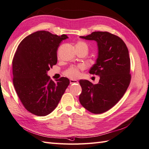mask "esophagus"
<instances>
[{
  "label": "esophagus",
  "instance_id": "34e87169",
  "mask_svg": "<svg viewBox=\"0 0 149 149\" xmlns=\"http://www.w3.org/2000/svg\"><path fill=\"white\" fill-rule=\"evenodd\" d=\"M70 84H75V83H78V81L77 80H74V79H70Z\"/></svg>",
  "mask_w": 149,
  "mask_h": 149
}]
</instances>
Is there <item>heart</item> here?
Wrapping results in <instances>:
<instances>
[{
	"mask_svg": "<svg viewBox=\"0 0 149 149\" xmlns=\"http://www.w3.org/2000/svg\"><path fill=\"white\" fill-rule=\"evenodd\" d=\"M75 47H84L86 49H88V46L86 42H83V41H78L75 45ZM82 68V67L78 66V67H71L65 70L64 72V75L67 77L70 78V79H77L79 74H80V70Z\"/></svg>",
	"mask_w": 149,
	"mask_h": 149,
	"instance_id": "b5f03b06",
	"label": "heart"
}]
</instances>
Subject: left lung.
<instances>
[{"instance_id": "obj_1", "label": "left lung", "mask_w": 149, "mask_h": 149, "mask_svg": "<svg viewBox=\"0 0 149 149\" xmlns=\"http://www.w3.org/2000/svg\"><path fill=\"white\" fill-rule=\"evenodd\" d=\"M80 37L98 44V56L89 74L100 79L96 84L85 79L79 81L82 88L79 101L91 113H104L117 104L130 84L129 51L119 37L108 32H94Z\"/></svg>"}]
</instances>
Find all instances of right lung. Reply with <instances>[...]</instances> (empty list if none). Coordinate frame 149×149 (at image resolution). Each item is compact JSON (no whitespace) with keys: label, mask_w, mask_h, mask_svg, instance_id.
I'll return each mask as SVG.
<instances>
[{"label":"right lung","mask_w":149,"mask_h":149,"mask_svg":"<svg viewBox=\"0 0 149 149\" xmlns=\"http://www.w3.org/2000/svg\"><path fill=\"white\" fill-rule=\"evenodd\" d=\"M67 36L37 31L18 45L13 59V85L28 111L45 116L55 109L70 84L67 77L52 81L47 72L57 63V51Z\"/></svg>","instance_id":"1"}]
</instances>
